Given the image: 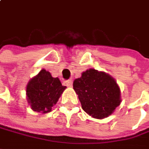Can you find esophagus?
Listing matches in <instances>:
<instances>
[{
	"label": "esophagus",
	"instance_id": "obj_1",
	"mask_svg": "<svg viewBox=\"0 0 149 149\" xmlns=\"http://www.w3.org/2000/svg\"><path fill=\"white\" fill-rule=\"evenodd\" d=\"M64 84H65L67 86H72L73 82H72L71 79H69V80H65V81H64Z\"/></svg>",
	"mask_w": 149,
	"mask_h": 149
}]
</instances>
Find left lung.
Returning <instances> with one entry per match:
<instances>
[{
  "label": "left lung",
  "instance_id": "left-lung-1",
  "mask_svg": "<svg viewBox=\"0 0 149 149\" xmlns=\"http://www.w3.org/2000/svg\"><path fill=\"white\" fill-rule=\"evenodd\" d=\"M83 110L96 119L113 113L120 104V91L115 80L105 72L90 69L73 82Z\"/></svg>",
  "mask_w": 149,
  "mask_h": 149
}]
</instances>
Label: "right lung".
Listing matches in <instances>:
<instances>
[{
  "instance_id": "add662e5",
  "label": "right lung",
  "mask_w": 149,
  "mask_h": 149,
  "mask_svg": "<svg viewBox=\"0 0 149 149\" xmlns=\"http://www.w3.org/2000/svg\"><path fill=\"white\" fill-rule=\"evenodd\" d=\"M65 88L58 78H53L49 71L42 70L27 86L28 101L35 112L49 113Z\"/></svg>"
}]
</instances>
